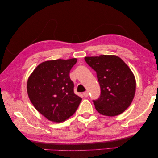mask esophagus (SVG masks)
I'll use <instances>...</instances> for the list:
<instances>
[{
  "label": "esophagus",
  "mask_w": 158,
  "mask_h": 158,
  "mask_svg": "<svg viewBox=\"0 0 158 158\" xmlns=\"http://www.w3.org/2000/svg\"><path fill=\"white\" fill-rule=\"evenodd\" d=\"M83 95H84V97H85V98H87V97H88V95H89V93L87 91L85 92V93H83Z\"/></svg>",
  "instance_id": "1"
}]
</instances>
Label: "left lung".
Returning <instances> with one entry per match:
<instances>
[{
  "label": "left lung",
  "mask_w": 158,
  "mask_h": 158,
  "mask_svg": "<svg viewBox=\"0 0 158 158\" xmlns=\"http://www.w3.org/2000/svg\"><path fill=\"white\" fill-rule=\"evenodd\" d=\"M85 60L97 73L100 85L99 98L93 100L97 111L108 116L123 113L135 95V79L131 69L114 55L87 56Z\"/></svg>",
  "instance_id": "1"
}]
</instances>
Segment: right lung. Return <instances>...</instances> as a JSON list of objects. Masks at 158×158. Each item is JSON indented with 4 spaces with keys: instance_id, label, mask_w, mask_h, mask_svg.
<instances>
[{
    "instance_id": "right-lung-1",
    "label": "right lung",
    "mask_w": 158,
    "mask_h": 158,
    "mask_svg": "<svg viewBox=\"0 0 158 158\" xmlns=\"http://www.w3.org/2000/svg\"><path fill=\"white\" fill-rule=\"evenodd\" d=\"M76 59L47 60L29 77L27 89L31 102L41 114L54 122H62L73 115L82 98L74 93L70 71Z\"/></svg>"
}]
</instances>
